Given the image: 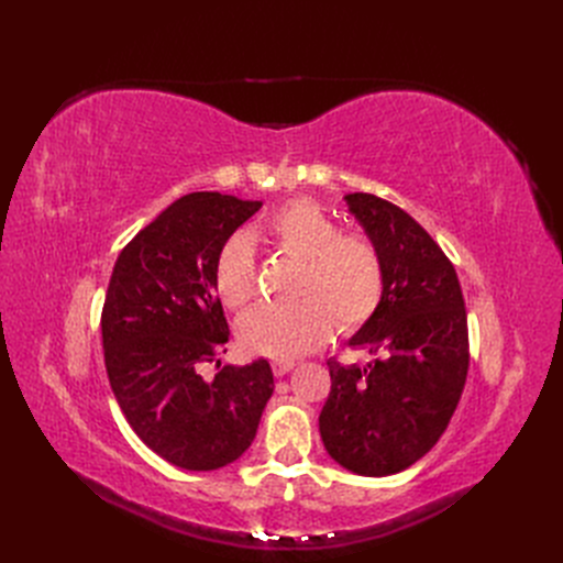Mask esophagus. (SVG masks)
<instances>
[{
  "label": "esophagus",
  "instance_id": "34e87169",
  "mask_svg": "<svg viewBox=\"0 0 563 563\" xmlns=\"http://www.w3.org/2000/svg\"><path fill=\"white\" fill-rule=\"evenodd\" d=\"M294 367H297V363H294V361H274V374H276V376H285V374H289Z\"/></svg>",
  "mask_w": 563,
  "mask_h": 563
}]
</instances>
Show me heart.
Wrapping results in <instances>:
<instances>
[{
    "label": "heart",
    "instance_id": "b5f03b06",
    "mask_svg": "<svg viewBox=\"0 0 563 563\" xmlns=\"http://www.w3.org/2000/svg\"><path fill=\"white\" fill-rule=\"evenodd\" d=\"M262 234L278 251L303 260L297 303H266L240 323L249 349L278 361L314 351L333 333L353 331L378 310L386 291V269L378 251L340 225L310 200H294L276 210ZM214 287L228 308L246 306L257 287L255 251L246 232H234L214 262Z\"/></svg>",
    "mask_w": 563,
    "mask_h": 563
}]
</instances>
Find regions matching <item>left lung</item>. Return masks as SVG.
<instances>
[{"label":"left lung","instance_id":"obj_1","mask_svg":"<svg viewBox=\"0 0 563 563\" xmlns=\"http://www.w3.org/2000/svg\"><path fill=\"white\" fill-rule=\"evenodd\" d=\"M344 200L383 260L386 291L349 340L376 361H329L319 433L342 467L388 477L420 461L454 416L470 365L467 314L454 264L416 219L372 194Z\"/></svg>","mask_w":563,"mask_h":563}]
</instances>
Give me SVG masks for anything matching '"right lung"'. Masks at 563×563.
<instances>
[{"instance_id": "add662e5", "label": "right lung", "mask_w": 563, "mask_h": 563, "mask_svg": "<svg viewBox=\"0 0 563 563\" xmlns=\"http://www.w3.org/2000/svg\"><path fill=\"white\" fill-rule=\"evenodd\" d=\"M262 207L217 191L175 200L121 251L102 308L104 365L118 406L155 454L185 470L240 459L274 393L264 358L217 361L230 338L214 262L230 234Z\"/></svg>"}]
</instances>
